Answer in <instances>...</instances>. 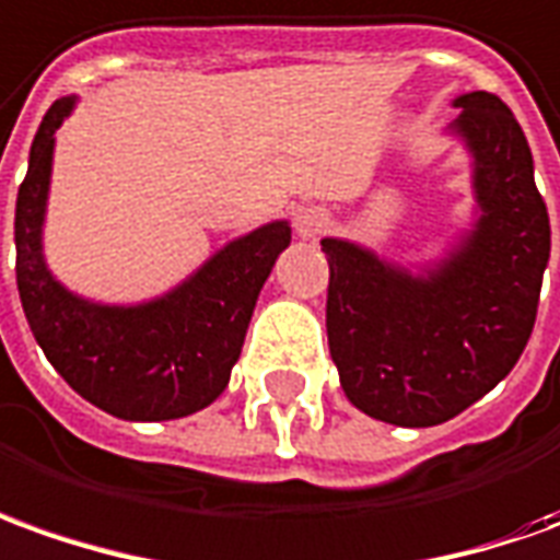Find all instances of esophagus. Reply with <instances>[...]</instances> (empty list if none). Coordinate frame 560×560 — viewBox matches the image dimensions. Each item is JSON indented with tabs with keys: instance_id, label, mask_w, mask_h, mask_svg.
Here are the masks:
<instances>
[{
	"instance_id": "1",
	"label": "esophagus",
	"mask_w": 560,
	"mask_h": 560,
	"mask_svg": "<svg viewBox=\"0 0 560 560\" xmlns=\"http://www.w3.org/2000/svg\"><path fill=\"white\" fill-rule=\"evenodd\" d=\"M323 229H329V213L323 207H304L295 213V231L302 237H317Z\"/></svg>"
}]
</instances>
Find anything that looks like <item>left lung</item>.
I'll return each mask as SVG.
<instances>
[{
  "instance_id": "obj_1",
  "label": "left lung",
  "mask_w": 560,
  "mask_h": 560,
  "mask_svg": "<svg viewBox=\"0 0 560 560\" xmlns=\"http://www.w3.org/2000/svg\"><path fill=\"white\" fill-rule=\"evenodd\" d=\"M476 158V231L427 277L347 241L329 258L326 331L347 399L396 427H435L512 372L537 319L552 231L534 158L497 94L454 100Z\"/></svg>"
}]
</instances>
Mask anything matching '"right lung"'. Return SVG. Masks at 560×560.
Instances as JSON below:
<instances>
[{"mask_svg":"<svg viewBox=\"0 0 560 560\" xmlns=\"http://www.w3.org/2000/svg\"><path fill=\"white\" fill-rule=\"evenodd\" d=\"M72 106L75 96H63L45 112L18 191L14 271L23 314L54 369L96 408L125 420L195 415L229 387L258 292L292 231L287 222H271L229 243L158 302L140 307L81 302L54 280L42 258L54 133Z\"/></svg>","mask_w":560,"mask_h":560,"instance_id":"add662e5","label":"right lung"}]
</instances>
